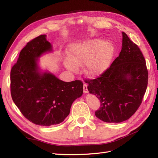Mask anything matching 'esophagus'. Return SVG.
Segmentation results:
<instances>
[{
    "mask_svg": "<svg viewBox=\"0 0 158 158\" xmlns=\"http://www.w3.org/2000/svg\"><path fill=\"white\" fill-rule=\"evenodd\" d=\"M83 92H84L85 94H86V93H88V85H87L86 83H84V84H83Z\"/></svg>",
    "mask_w": 158,
    "mask_h": 158,
    "instance_id": "34e87169",
    "label": "esophagus"
}]
</instances>
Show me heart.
I'll return each instance as SVG.
<instances>
[{"instance_id": "heart-1", "label": "heart", "mask_w": 158, "mask_h": 158, "mask_svg": "<svg viewBox=\"0 0 158 158\" xmlns=\"http://www.w3.org/2000/svg\"><path fill=\"white\" fill-rule=\"evenodd\" d=\"M113 46L98 39H91L73 45L70 49V60L66 66L76 72L78 66L85 64V71L90 77H96L105 71L113 55Z\"/></svg>"}]
</instances>
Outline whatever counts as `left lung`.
Returning a JSON list of instances; mask_svg holds the SVG:
<instances>
[{"label":"left lung","instance_id":"left-lung-1","mask_svg":"<svg viewBox=\"0 0 158 158\" xmlns=\"http://www.w3.org/2000/svg\"><path fill=\"white\" fill-rule=\"evenodd\" d=\"M122 48L109 68L94 79H86L90 94L100 100L95 115L107 123L128 119L139 109L148 83V70L140 49L122 32Z\"/></svg>","mask_w":158,"mask_h":158}]
</instances>
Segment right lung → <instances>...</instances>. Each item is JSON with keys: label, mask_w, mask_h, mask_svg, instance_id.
<instances>
[{"label": "right lung", "mask_w": 158, "mask_h": 158, "mask_svg": "<svg viewBox=\"0 0 158 158\" xmlns=\"http://www.w3.org/2000/svg\"><path fill=\"white\" fill-rule=\"evenodd\" d=\"M46 35L27 43L11 70V94L20 112L36 125L49 126L62 122L73 102L83 94V82L61 81L49 73L39 72L37 58L52 51Z\"/></svg>", "instance_id": "obj_1"}]
</instances>
